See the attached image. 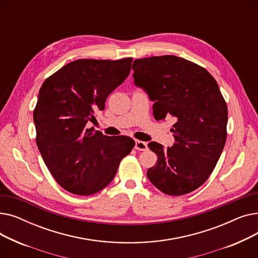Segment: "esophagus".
I'll list each match as a JSON object with an SVG mask.
<instances>
[{"label":"esophagus","instance_id":"1","mask_svg":"<svg viewBox=\"0 0 258 258\" xmlns=\"http://www.w3.org/2000/svg\"><path fill=\"white\" fill-rule=\"evenodd\" d=\"M135 150L137 151H146L147 150V143L140 141V140H136L135 141Z\"/></svg>","mask_w":258,"mask_h":258}]
</instances>
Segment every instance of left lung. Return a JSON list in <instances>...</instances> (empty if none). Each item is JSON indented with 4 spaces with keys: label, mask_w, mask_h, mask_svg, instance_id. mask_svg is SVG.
<instances>
[{
    "label": "left lung",
    "mask_w": 258,
    "mask_h": 258,
    "mask_svg": "<svg viewBox=\"0 0 258 258\" xmlns=\"http://www.w3.org/2000/svg\"><path fill=\"white\" fill-rule=\"evenodd\" d=\"M133 70L135 85L154 101L155 118L175 121L172 146L148 144L158 156L148 180L168 196L196 190L209 178L226 143L228 108L218 83L205 68L174 55L136 59Z\"/></svg>",
    "instance_id": "left-lung-1"
}]
</instances>
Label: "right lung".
<instances>
[{"label": "right lung", "instance_id": "obj_1", "mask_svg": "<svg viewBox=\"0 0 258 258\" xmlns=\"http://www.w3.org/2000/svg\"><path fill=\"white\" fill-rule=\"evenodd\" d=\"M133 58L77 59L48 77L33 111L36 144L53 178L67 191L91 196L112 182L135 141L86 128L131 72Z\"/></svg>", "mask_w": 258, "mask_h": 258}]
</instances>
